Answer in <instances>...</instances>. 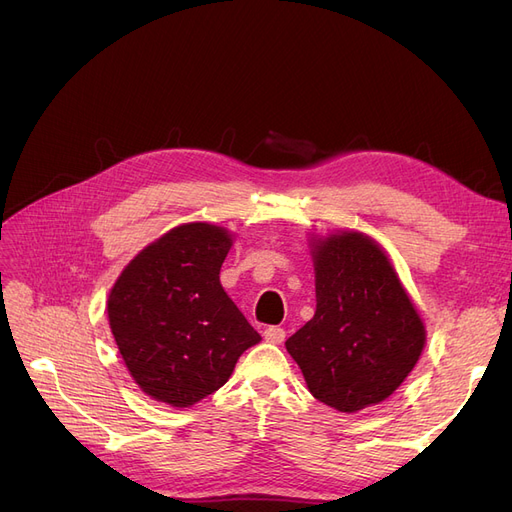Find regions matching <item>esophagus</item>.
I'll return each instance as SVG.
<instances>
[{
  "label": "esophagus",
  "mask_w": 512,
  "mask_h": 512,
  "mask_svg": "<svg viewBox=\"0 0 512 512\" xmlns=\"http://www.w3.org/2000/svg\"><path fill=\"white\" fill-rule=\"evenodd\" d=\"M265 339L269 344H282L286 339V331L282 327H269L265 329Z\"/></svg>",
  "instance_id": "obj_1"
}]
</instances>
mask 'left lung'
<instances>
[{
	"mask_svg": "<svg viewBox=\"0 0 512 512\" xmlns=\"http://www.w3.org/2000/svg\"><path fill=\"white\" fill-rule=\"evenodd\" d=\"M316 314L286 339L307 389L339 412L376 406L408 378L425 327L382 247L363 232L314 243Z\"/></svg>",
	"mask_w": 512,
	"mask_h": 512,
	"instance_id": "8db88e82",
	"label": "left lung"
}]
</instances>
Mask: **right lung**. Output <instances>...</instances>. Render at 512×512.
<instances>
[{
  "label": "right lung",
  "instance_id": "add662e5",
  "mask_svg": "<svg viewBox=\"0 0 512 512\" xmlns=\"http://www.w3.org/2000/svg\"><path fill=\"white\" fill-rule=\"evenodd\" d=\"M228 230L194 222L168 230L123 269L108 322L134 382L188 408L224 386L260 335L220 284Z\"/></svg>",
  "mask_w": 512,
  "mask_h": 512
}]
</instances>
